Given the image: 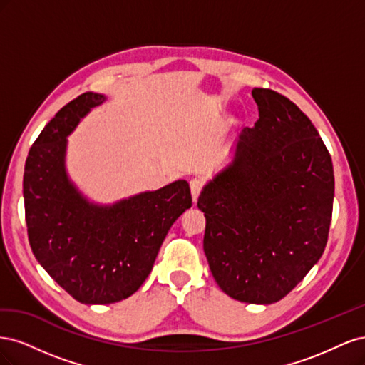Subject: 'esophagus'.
Wrapping results in <instances>:
<instances>
[{"label": "esophagus", "mask_w": 365, "mask_h": 365, "mask_svg": "<svg viewBox=\"0 0 365 365\" xmlns=\"http://www.w3.org/2000/svg\"><path fill=\"white\" fill-rule=\"evenodd\" d=\"M201 190H202V182L200 180H192L190 181V192H192V197H193L195 204L197 201V197H200Z\"/></svg>", "instance_id": "34e87169"}]
</instances>
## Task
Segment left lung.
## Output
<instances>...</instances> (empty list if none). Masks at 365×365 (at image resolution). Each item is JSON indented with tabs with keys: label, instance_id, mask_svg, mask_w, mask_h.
<instances>
[{
	"label": "left lung",
	"instance_id": "8db88e82",
	"mask_svg": "<svg viewBox=\"0 0 365 365\" xmlns=\"http://www.w3.org/2000/svg\"><path fill=\"white\" fill-rule=\"evenodd\" d=\"M259 120L197 200L204 252L219 288L235 300H282L323 256L334 207L332 158L289 98L254 88Z\"/></svg>",
	"mask_w": 365,
	"mask_h": 365
}]
</instances>
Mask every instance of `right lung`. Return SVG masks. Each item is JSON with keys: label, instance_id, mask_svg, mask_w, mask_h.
Segmentation results:
<instances>
[{"label": "right lung", "instance_id": "1", "mask_svg": "<svg viewBox=\"0 0 365 365\" xmlns=\"http://www.w3.org/2000/svg\"><path fill=\"white\" fill-rule=\"evenodd\" d=\"M105 94H81L50 120L29 152L24 205L33 254L77 302L125 300L148 279L163 240L187 208L189 182L178 180L114 204H97L67 172L68 135Z\"/></svg>", "mask_w": 365, "mask_h": 365}]
</instances>
